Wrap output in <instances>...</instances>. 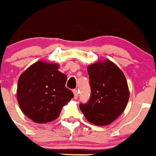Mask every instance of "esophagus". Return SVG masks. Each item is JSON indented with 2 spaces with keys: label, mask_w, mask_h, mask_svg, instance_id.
<instances>
[{
  "label": "esophagus",
  "mask_w": 156,
  "mask_h": 156,
  "mask_svg": "<svg viewBox=\"0 0 156 156\" xmlns=\"http://www.w3.org/2000/svg\"><path fill=\"white\" fill-rule=\"evenodd\" d=\"M73 94H74V99H77L78 98V90H73Z\"/></svg>",
  "instance_id": "obj_1"
}]
</instances>
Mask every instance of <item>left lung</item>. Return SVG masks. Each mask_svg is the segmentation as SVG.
<instances>
[{"label": "left lung", "instance_id": "1", "mask_svg": "<svg viewBox=\"0 0 156 156\" xmlns=\"http://www.w3.org/2000/svg\"><path fill=\"white\" fill-rule=\"evenodd\" d=\"M87 71L91 95L87 103H80V110L91 123L109 125L122 113L129 99L125 75L109 60L90 65Z\"/></svg>", "mask_w": 156, "mask_h": 156}]
</instances>
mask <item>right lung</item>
I'll return each mask as SVG.
<instances>
[{"label":"right lung","mask_w":156,"mask_h":156,"mask_svg":"<svg viewBox=\"0 0 156 156\" xmlns=\"http://www.w3.org/2000/svg\"><path fill=\"white\" fill-rule=\"evenodd\" d=\"M56 63L37 61L20 76L17 97L25 115L37 123L53 121L73 93L65 87L67 77Z\"/></svg>","instance_id":"obj_1"}]
</instances>
